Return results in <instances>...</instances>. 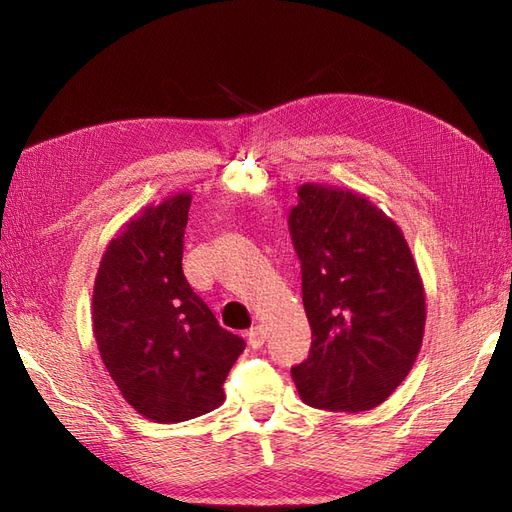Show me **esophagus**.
<instances>
[{
    "mask_svg": "<svg viewBox=\"0 0 512 512\" xmlns=\"http://www.w3.org/2000/svg\"><path fill=\"white\" fill-rule=\"evenodd\" d=\"M247 344H250V348H260L262 344H265V339H267V335H265V329L262 327H252L250 331H247Z\"/></svg>",
    "mask_w": 512,
    "mask_h": 512,
    "instance_id": "34e87169",
    "label": "esophagus"
}]
</instances>
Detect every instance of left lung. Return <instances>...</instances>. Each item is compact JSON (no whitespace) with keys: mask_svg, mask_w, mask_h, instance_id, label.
Instances as JSON below:
<instances>
[{"mask_svg":"<svg viewBox=\"0 0 512 512\" xmlns=\"http://www.w3.org/2000/svg\"><path fill=\"white\" fill-rule=\"evenodd\" d=\"M288 228L301 260L309 356L290 369L307 406L361 412L404 382L423 344L425 290L399 226L361 194L305 183Z\"/></svg>","mask_w":512,"mask_h":512,"instance_id":"8db88e82","label":"left lung"}]
</instances>
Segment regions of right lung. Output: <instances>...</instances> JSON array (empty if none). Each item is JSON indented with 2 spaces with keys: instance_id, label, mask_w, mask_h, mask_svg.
<instances>
[{
  "instance_id": "obj_1",
  "label": "right lung",
  "mask_w": 512,
  "mask_h": 512,
  "mask_svg": "<svg viewBox=\"0 0 512 512\" xmlns=\"http://www.w3.org/2000/svg\"><path fill=\"white\" fill-rule=\"evenodd\" d=\"M192 194L147 207L108 243L91 301L102 363L153 423H181L224 401L245 342L222 329L181 269Z\"/></svg>"
}]
</instances>
